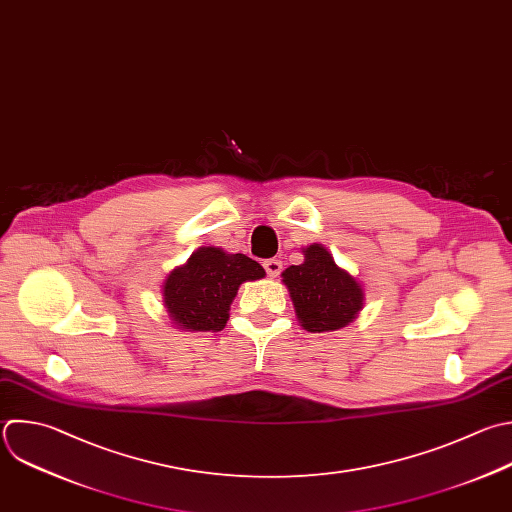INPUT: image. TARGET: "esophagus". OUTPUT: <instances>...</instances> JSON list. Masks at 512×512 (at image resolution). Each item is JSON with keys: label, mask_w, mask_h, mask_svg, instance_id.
I'll list each match as a JSON object with an SVG mask.
<instances>
[{"label": "esophagus", "mask_w": 512, "mask_h": 512, "mask_svg": "<svg viewBox=\"0 0 512 512\" xmlns=\"http://www.w3.org/2000/svg\"><path fill=\"white\" fill-rule=\"evenodd\" d=\"M264 268H266V274H268L270 278H276V276L282 272V262L276 260V258H270V260L264 262Z\"/></svg>", "instance_id": "obj_1"}]
</instances>
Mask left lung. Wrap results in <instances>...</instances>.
I'll return each instance as SVG.
<instances>
[{"label":"left lung","mask_w":512,"mask_h":512,"mask_svg":"<svg viewBox=\"0 0 512 512\" xmlns=\"http://www.w3.org/2000/svg\"><path fill=\"white\" fill-rule=\"evenodd\" d=\"M304 262L282 272L300 326L308 332H334L354 322L364 306L362 284L340 268L326 246L302 248Z\"/></svg>","instance_id":"8db88e82"}]
</instances>
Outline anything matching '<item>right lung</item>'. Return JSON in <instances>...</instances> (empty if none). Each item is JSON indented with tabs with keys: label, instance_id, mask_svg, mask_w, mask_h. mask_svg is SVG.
Returning a JSON list of instances; mask_svg holds the SVG:
<instances>
[{
	"label": "right lung",
	"instance_id": "obj_1",
	"mask_svg": "<svg viewBox=\"0 0 512 512\" xmlns=\"http://www.w3.org/2000/svg\"><path fill=\"white\" fill-rule=\"evenodd\" d=\"M264 276V268L246 254L202 246L166 276L162 302L178 330L220 332L230 318L240 284Z\"/></svg>",
	"mask_w": 512,
	"mask_h": 512
}]
</instances>
